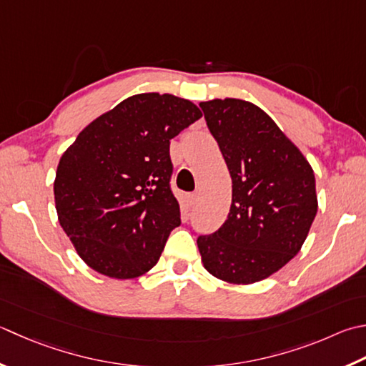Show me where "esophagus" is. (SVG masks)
Returning <instances> with one entry per match:
<instances>
[{
  "instance_id": "obj_1",
  "label": "esophagus",
  "mask_w": 366,
  "mask_h": 366,
  "mask_svg": "<svg viewBox=\"0 0 366 366\" xmlns=\"http://www.w3.org/2000/svg\"><path fill=\"white\" fill-rule=\"evenodd\" d=\"M187 198H189L190 206H195V204L198 203V193H190V195H189Z\"/></svg>"
}]
</instances>
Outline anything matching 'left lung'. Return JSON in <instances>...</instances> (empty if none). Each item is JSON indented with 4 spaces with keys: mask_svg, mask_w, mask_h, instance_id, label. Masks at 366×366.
I'll list each match as a JSON object with an SVG mask.
<instances>
[{
    "mask_svg": "<svg viewBox=\"0 0 366 366\" xmlns=\"http://www.w3.org/2000/svg\"><path fill=\"white\" fill-rule=\"evenodd\" d=\"M232 176L217 232L198 236L204 268L230 284L267 279L295 257L317 214L316 177L274 120L244 99L199 103Z\"/></svg>",
    "mask_w": 366,
    "mask_h": 366,
    "instance_id": "1",
    "label": "left lung"
}]
</instances>
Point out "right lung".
<instances>
[{
	"instance_id": "obj_1",
	"label": "right lung",
	"mask_w": 366,
	"mask_h": 366,
	"mask_svg": "<svg viewBox=\"0 0 366 366\" xmlns=\"http://www.w3.org/2000/svg\"><path fill=\"white\" fill-rule=\"evenodd\" d=\"M199 117L189 99L139 93L93 120L61 155L56 214L92 269L133 279L159 262L181 225L169 141Z\"/></svg>"
}]
</instances>
